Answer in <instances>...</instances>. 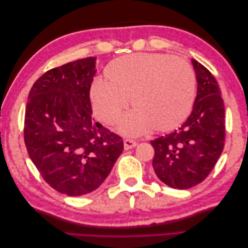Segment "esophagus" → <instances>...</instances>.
Instances as JSON below:
<instances>
[{
	"instance_id": "1",
	"label": "esophagus",
	"mask_w": 248,
	"mask_h": 248,
	"mask_svg": "<svg viewBox=\"0 0 248 248\" xmlns=\"http://www.w3.org/2000/svg\"><path fill=\"white\" fill-rule=\"evenodd\" d=\"M137 145H138V142L132 140H124V149L125 150H130L134 147H137Z\"/></svg>"
}]
</instances>
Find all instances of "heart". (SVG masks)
Segmentation results:
<instances>
[{"mask_svg": "<svg viewBox=\"0 0 248 248\" xmlns=\"http://www.w3.org/2000/svg\"><path fill=\"white\" fill-rule=\"evenodd\" d=\"M89 90L94 115L108 125L121 120L125 108H136L124 119L120 131L145 134L153 128L168 132L189 116L196 94V77L185 60L163 54L139 52L119 57Z\"/></svg>", "mask_w": 248, "mask_h": 248, "instance_id": "b5f03b06", "label": "heart"}]
</instances>
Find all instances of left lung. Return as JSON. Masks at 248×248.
<instances>
[{"label":"left lung","instance_id":"left-lung-1","mask_svg":"<svg viewBox=\"0 0 248 248\" xmlns=\"http://www.w3.org/2000/svg\"><path fill=\"white\" fill-rule=\"evenodd\" d=\"M198 81L192 111L178 130L151 140L153 170L172 188L187 189L207 178L224 146V106L218 84L205 66L191 60Z\"/></svg>","mask_w":248,"mask_h":248}]
</instances>
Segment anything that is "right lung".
I'll return each mask as SVG.
<instances>
[{
	"label": "right lung",
	"instance_id": "1",
	"mask_svg": "<svg viewBox=\"0 0 248 248\" xmlns=\"http://www.w3.org/2000/svg\"><path fill=\"white\" fill-rule=\"evenodd\" d=\"M90 57L52 68L29 94L24 138L30 158L52 188L70 197L103 183L123 152L122 138L92 119Z\"/></svg>",
	"mask_w": 248,
	"mask_h": 248
}]
</instances>
